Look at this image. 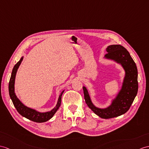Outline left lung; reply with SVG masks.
Wrapping results in <instances>:
<instances>
[{
  "mask_svg": "<svg viewBox=\"0 0 149 149\" xmlns=\"http://www.w3.org/2000/svg\"><path fill=\"white\" fill-rule=\"evenodd\" d=\"M106 51L108 53L104 58L120 64L125 71L120 91L112 100L111 104L107 108L100 109L93 104L85 86L82 88L85 102L89 108L101 118L110 119L121 116L130 109L138 92V70L130 53L123 46L117 44L110 45L107 47Z\"/></svg>",
  "mask_w": 149,
  "mask_h": 149,
  "instance_id": "1",
  "label": "left lung"
}]
</instances>
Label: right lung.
<instances>
[{
  "label": "right lung",
  "mask_w": 149,
  "mask_h": 149,
  "mask_svg": "<svg viewBox=\"0 0 149 149\" xmlns=\"http://www.w3.org/2000/svg\"><path fill=\"white\" fill-rule=\"evenodd\" d=\"M23 56L21 58L19 61L17 63L15 67H13L11 78H10L9 82V96L11 98L12 102L13 103L14 106L15 107L16 109L21 116L25 117V118L29 119L30 120H32L33 122L36 123H44L47 121L48 120L51 119L53 116L54 115V113L56 112L58 110L59 107H60L61 105V96L65 90L62 91L57 102V104L56 107L54 109H52L51 111L46 112H40L39 111H37L36 110L29 108L26 106H25L23 103L20 101V100L17 97L16 95V93L15 91V78L16 72L18 71V69L19 67V65L23 61Z\"/></svg>",
  "instance_id": "obj_1"
}]
</instances>
